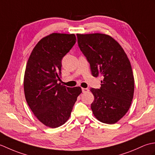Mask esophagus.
<instances>
[{
	"mask_svg": "<svg viewBox=\"0 0 155 155\" xmlns=\"http://www.w3.org/2000/svg\"><path fill=\"white\" fill-rule=\"evenodd\" d=\"M82 91H83V93H88V92L89 91V89H88V88H82Z\"/></svg>",
	"mask_w": 155,
	"mask_h": 155,
	"instance_id": "1",
	"label": "esophagus"
}]
</instances>
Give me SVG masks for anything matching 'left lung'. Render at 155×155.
<instances>
[{"label":"left lung","mask_w":155,"mask_h":155,"mask_svg":"<svg viewBox=\"0 0 155 155\" xmlns=\"http://www.w3.org/2000/svg\"><path fill=\"white\" fill-rule=\"evenodd\" d=\"M78 47L89 62L92 75L101 76L99 89L91 88V109L97 120L114 124L132 103L134 80L129 59L118 42L102 33L77 34Z\"/></svg>","instance_id":"8db88e82"}]
</instances>
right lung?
<instances>
[{
    "instance_id": "add662e5",
    "label": "right lung",
    "mask_w": 155,
    "mask_h": 155,
    "mask_svg": "<svg viewBox=\"0 0 155 155\" xmlns=\"http://www.w3.org/2000/svg\"><path fill=\"white\" fill-rule=\"evenodd\" d=\"M77 41L74 34L52 33L32 50L26 67V101L38 120L50 128L64 124L71 116L80 87H67L61 80V61Z\"/></svg>"
}]
</instances>
